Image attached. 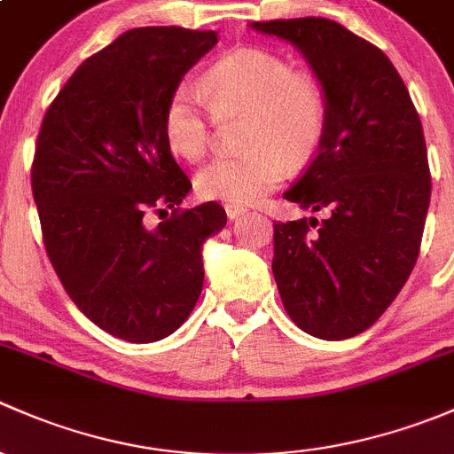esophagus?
<instances>
[{
	"mask_svg": "<svg viewBox=\"0 0 454 454\" xmlns=\"http://www.w3.org/2000/svg\"><path fill=\"white\" fill-rule=\"evenodd\" d=\"M225 212L231 221H236V218H240L242 214L247 212V207H240V205H225Z\"/></svg>",
	"mask_w": 454,
	"mask_h": 454,
	"instance_id": "34e87169",
	"label": "esophagus"
}]
</instances>
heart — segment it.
Segmentation results:
<instances>
[{"instance_id":"1","label":"heart","mask_w":454,"mask_h":454,"mask_svg":"<svg viewBox=\"0 0 454 454\" xmlns=\"http://www.w3.org/2000/svg\"><path fill=\"white\" fill-rule=\"evenodd\" d=\"M203 92L221 120L247 114L236 157H218L196 175V192L227 205H254L284 176V161H308L328 126V96L315 74L264 48H236L203 76ZM199 89L181 82L161 114L168 146L185 161H199L212 137V114Z\"/></svg>"}]
</instances>
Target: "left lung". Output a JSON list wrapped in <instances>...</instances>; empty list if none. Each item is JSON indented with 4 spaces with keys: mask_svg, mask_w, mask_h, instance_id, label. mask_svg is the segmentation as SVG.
I'll use <instances>...</instances> for the list:
<instances>
[{
    "mask_svg": "<svg viewBox=\"0 0 454 454\" xmlns=\"http://www.w3.org/2000/svg\"><path fill=\"white\" fill-rule=\"evenodd\" d=\"M301 52L328 96L317 155L284 199L324 221L273 223V275L288 317L340 340L391 306L419 254L431 170L409 89L382 50L324 17L249 23Z\"/></svg>",
    "mask_w": 454,
    "mask_h": 454,
    "instance_id": "left-lung-1",
    "label": "left lung"
}]
</instances>
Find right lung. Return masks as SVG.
Returning a JSON list of instances; mask_svg holds the SVG:
<instances>
[{
  "label": "right lung",
  "mask_w": 454,
  "mask_h": 454,
  "mask_svg": "<svg viewBox=\"0 0 454 454\" xmlns=\"http://www.w3.org/2000/svg\"><path fill=\"white\" fill-rule=\"evenodd\" d=\"M216 43L214 30L124 32L72 74L36 139L32 194L50 262L82 315L129 343L184 325L203 291L205 240L227 225L214 200L145 225L146 213H166L192 190L161 114Z\"/></svg>",
  "instance_id": "1"
}]
</instances>
